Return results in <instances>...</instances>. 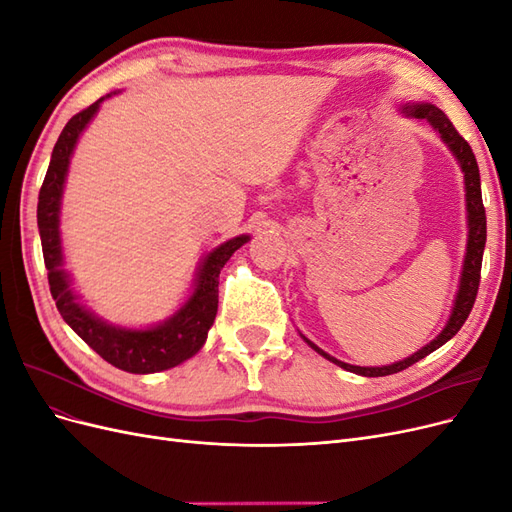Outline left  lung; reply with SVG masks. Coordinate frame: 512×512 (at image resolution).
<instances>
[{"label": "left lung", "instance_id": "1", "mask_svg": "<svg viewBox=\"0 0 512 512\" xmlns=\"http://www.w3.org/2000/svg\"><path fill=\"white\" fill-rule=\"evenodd\" d=\"M404 113L416 119H425L429 121L433 128H436L442 136V141L451 147V151L455 153V158L461 164L463 177H466V200H468V226H470V237H468V252H466V260H463V273H461V286L457 292L455 299V307L453 314L448 318V324L444 327V331L433 339L431 344H427L425 348H421L418 352H414L408 359L386 365V367H356V365H348L333 359L327 352H322L318 346H314L309 339L305 342L312 346L318 354H322L324 359L333 361L335 365L344 367L352 374H361L367 378H378V376H391L397 374V371L406 369L414 363H418L421 359H425L427 354H431L433 350H438L440 346H444L448 339H451L461 327L463 322L468 320L476 294H478V286H480V265H483V252H485V241H487V215H485V205H483V194H480V175H478V164L472 153V147L468 145L466 138H463L455 126L451 123L438 106L433 104H416V106H406Z\"/></svg>", "mask_w": 512, "mask_h": 512}]
</instances>
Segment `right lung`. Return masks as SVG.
<instances>
[{
  "instance_id": "obj_1",
  "label": "right lung",
  "mask_w": 512,
  "mask_h": 512,
  "mask_svg": "<svg viewBox=\"0 0 512 512\" xmlns=\"http://www.w3.org/2000/svg\"><path fill=\"white\" fill-rule=\"evenodd\" d=\"M104 98L94 102L76 113L66 128L61 130L49 170L42 181L38 196V228L42 239L44 265L49 269V286L59 309L72 331L79 335L83 342L94 348L104 361L111 365L130 371V374H153V371L170 369L185 359H190L200 348H203L207 333L218 314V284L220 271L226 260L235 254L243 243H247V235L235 237L213 250L200 267L196 290L179 312L166 320L160 327L147 331H132L111 327L96 316H91L83 305L76 301V294L70 288L68 273L61 269V241H59V198L64 192L66 170L76 145V138L81 136L89 119L96 115L98 106Z\"/></svg>"
}]
</instances>
